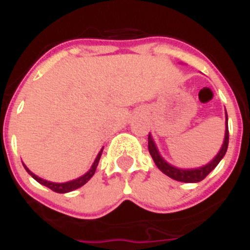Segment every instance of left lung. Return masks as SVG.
Instances as JSON below:
<instances>
[{
	"mask_svg": "<svg viewBox=\"0 0 250 250\" xmlns=\"http://www.w3.org/2000/svg\"><path fill=\"white\" fill-rule=\"evenodd\" d=\"M226 118V128H225V138H224V144H222L221 148H220L219 154L213 157L212 160L209 161L208 164L203 165L201 167H196V169H180V167H175L173 165H170L169 163L161 157L160 152L157 150L156 145H155L154 140L151 137V135H148V151H150V155L154 159L156 167L160 169L165 175L170 177L171 179L178 180V182H183V183H197V182H201L208 175L211 171L217 167L221 159L225 156L226 150H228L229 145V127H228V114L225 113Z\"/></svg>",
	"mask_w": 250,
	"mask_h": 250,
	"instance_id": "8db88e82",
	"label": "left lung"
}]
</instances>
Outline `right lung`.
Listing matches in <instances>:
<instances>
[{"label":"right lung","mask_w":250,"mask_h":250,"mask_svg":"<svg viewBox=\"0 0 250 250\" xmlns=\"http://www.w3.org/2000/svg\"><path fill=\"white\" fill-rule=\"evenodd\" d=\"M102 152H103V148L100 150V152L98 154V156H96L95 161H94L93 167H90V170L87 171L86 174H83V177L77 178V179H73L71 180V182H66V183H53V182H48V180L45 179H42V178H39L38 175H35V174L31 173L30 170H29L28 167H25V170L28 171L29 174H30L31 177L34 178L35 180H37L38 183L43 184V186L48 187L49 189L54 190V192L57 193H68V192H72V190L77 189V188H80V187H83V184H86L87 182H89L90 179H91V177H93L94 174H95V170H96V167H98V164H99V160H100V156H102Z\"/></svg>","instance_id":"add662e5"}]
</instances>
